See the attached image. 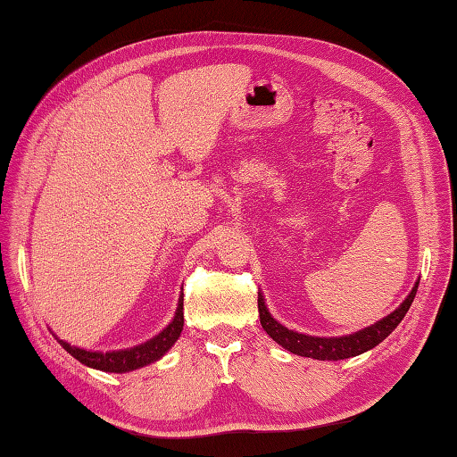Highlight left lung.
Listing matches in <instances>:
<instances>
[{"instance_id": "1", "label": "left lung", "mask_w": 457, "mask_h": 457, "mask_svg": "<svg viewBox=\"0 0 457 457\" xmlns=\"http://www.w3.org/2000/svg\"><path fill=\"white\" fill-rule=\"evenodd\" d=\"M417 288H419V283L403 300V304L395 308L394 312L386 316L384 320L378 321V324L364 328L357 333H353V336H345V337H312V336H304V333L287 329L285 326L279 324V321H275L271 318L270 310H267L263 304L262 293L258 295L260 321H262V328L267 331V336L279 343L287 351L300 354V357H308L316 361H343V359L357 357V354L370 351L378 343H382L389 333L397 328L399 321L405 318L407 310L411 308V304H413Z\"/></svg>"}]
</instances>
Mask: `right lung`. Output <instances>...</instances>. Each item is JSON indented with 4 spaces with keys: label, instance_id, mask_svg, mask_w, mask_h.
Wrapping results in <instances>:
<instances>
[{
    "label": "right lung",
    "instance_id": "obj_1",
    "mask_svg": "<svg viewBox=\"0 0 457 457\" xmlns=\"http://www.w3.org/2000/svg\"><path fill=\"white\" fill-rule=\"evenodd\" d=\"M182 328H184V296H180V300H178L176 316L169 324V328H164L157 337H153L151 341L143 345H137V347L112 351V353H93V351L71 347V345L65 341H60V345L71 354L73 359L91 366V369L120 374V372L141 369V366H147L154 361H159L162 354L176 343V339L180 337Z\"/></svg>",
    "mask_w": 457,
    "mask_h": 457
}]
</instances>
